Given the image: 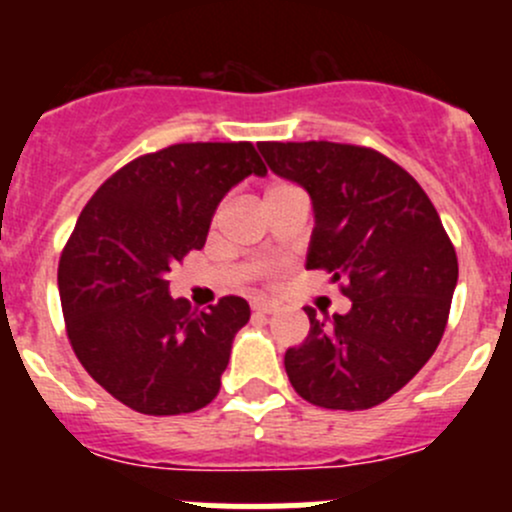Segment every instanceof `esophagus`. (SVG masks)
<instances>
[{
    "label": "esophagus",
    "instance_id": "obj_1",
    "mask_svg": "<svg viewBox=\"0 0 512 512\" xmlns=\"http://www.w3.org/2000/svg\"><path fill=\"white\" fill-rule=\"evenodd\" d=\"M252 309H255L257 314H272L277 312V302H272V299H255V302H252Z\"/></svg>",
    "mask_w": 512,
    "mask_h": 512
}]
</instances>
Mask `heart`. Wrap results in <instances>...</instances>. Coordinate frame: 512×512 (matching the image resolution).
<instances>
[{
  "mask_svg": "<svg viewBox=\"0 0 512 512\" xmlns=\"http://www.w3.org/2000/svg\"><path fill=\"white\" fill-rule=\"evenodd\" d=\"M275 188H277V185H275Z\"/></svg>",
  "mask_w": 512,
  "mask_h": 512,
  "instance_id": "heart-1",
  "label": "heart"
}]
</instances>
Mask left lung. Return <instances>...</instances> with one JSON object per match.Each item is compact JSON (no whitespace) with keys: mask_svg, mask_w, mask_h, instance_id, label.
<instances>
[{"mask_svg":"<svg viewBox=\"0 0 512 512\" xmlns=\"http://www.w3.org/2000/svg\"><path fill=\"white\" fill-rule=\"evenodd\" d=\"M272 173L312 198L307 270H327L352 299L287 349L294 391L322 409L361 411L404 389L436 352L458 260L436 208L401 165L347 143H257Z\"/></svg>","mask_w":512,"mask_h":512,"instance_id":"left-lung-1","label":"left lung"}]
</instances>
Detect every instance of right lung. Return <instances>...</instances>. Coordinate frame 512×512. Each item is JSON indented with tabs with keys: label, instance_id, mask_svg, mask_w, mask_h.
I'll list each match as a JSON object with an SVG mask.
<instances>
[{
	"label": "right lung",
	"instance_id": "add662e5",
	"mask_svg": "<svg viewBox=\"0 0 512 512\" xmlns=\"http://www.w3.org/2000/svg\"><path fill=\"white\" fill-rule=\"evenodd\" d=\"M252 143H178L113 173L76 220L59 260L66 334L113 399L148 416L190 414L218 396L242 297L205 312L173 299L168 272L200 250L220 200L265 175Z\"/></svg>",
	"mask_w": 512,
	"mask_h": 512
}]
</instances>
